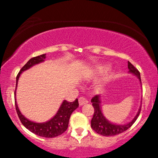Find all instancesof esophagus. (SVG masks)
Instances as JSON below:
<instances>
[{
	"label": "esophagus",
	"instance_id": "34e87169",
	"mask_svg": "<svg viewBox=\"0 0 158 158\" xmlns=\"http://www.w3.org/2000/svg\"><path fill=\"white\" fill-rule=\"evenodd\" d=\"M86 103H88V100L86 99L85 98H84V97H79V104L80 105V106H82V105H85L86 104Z\"/></svg>",
	"mask_w": 158,
	"mask_h": 158
}]
</instances>
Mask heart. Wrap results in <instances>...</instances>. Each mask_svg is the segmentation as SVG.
Returning <instances> with one entry per match:
<instances>
[{
  "instance_id": "b5f03b06",
  "label": "heart",
  "mask_w": 158,
  "mask_h": 158,
  "mask_svg": "<svg viewBox=\"0 0 158 158\" xmlns=\"http://www.w3.org/2000/svg\"><path fill=\"white\" fill-rule=\"evenodd\" d=\"M109 69V66H99L97 67V70H98V72H101V73H102V72H105L106 70H107Z\"/></svg>"
}]
</instances>
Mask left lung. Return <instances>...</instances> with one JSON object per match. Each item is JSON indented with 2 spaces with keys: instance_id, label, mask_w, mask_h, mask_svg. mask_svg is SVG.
<instances>
[{
  "instance_id": "1",
  "label": "left lung",
  "mask_w": 158,
  "mask_h": 158,
  "mask_svg": "<svg viewBox=\"0 0 158 158\" xmlns=\"http://www.w3.org/2000/svg\"><path fill=\"white\" fill-rule=\"evenodd\" d=\"M128 67L129 73L138 76L140 82H141V76H140L139 71L130 62H128ZM99 97V95H96L91 100L94 108V114L92 121H91V127L96 133L103 135V136H114V135H118V134H121L128 130L138 118L140 111H141V108H140L138 114L133 118V120L126 125H115V124L111 123L104 117L102 112L101 106H100L101 102H100Z\"/></svg>"
}]
</instances>
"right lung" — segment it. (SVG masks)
Segmentation results:
<instances>
[{
    "mask_svg": "<svg viewBox=\"0 0 158 158\" xmlns=\"http://www.w3.org/2000/svg\"><path fill=\"white\" fill-rule=\"evenodd\" d=\"M46 58V54H43V55L38 56H35L31 58L23 67L20 70L19 73L17 76V79H16V89H17V82H18L19 77H20V74L22 72L25 71V70L30 69L34 65L38 64V63L44 62ZM14 92V95L16 93ZM14 98L16 100V96H14ZM15 107L16 111H17V115H18L19 118H20L21 123L24 125L25 128H27L28 130L33 132L35 135H37L39 136L44 137V138H55V137L59 136V135H62L64 133L68 128V125H69V118L71 116L72 113L73 112L74 110H76L79 107V102L76 98L74 102H67L66 100H64L63 102L62 103L61 106L59 109L58 111L56 114L52 118L44 123H36V122H33L31 121L28 120L27 118L24 117L23 114L20 113V110L17 107V102L15 101Z\"/></svg>",
    "mask_w": 158,
    "mask_h": 158,
    "instance_id": "1",
    "label": "right lung"
}]
</instances>
